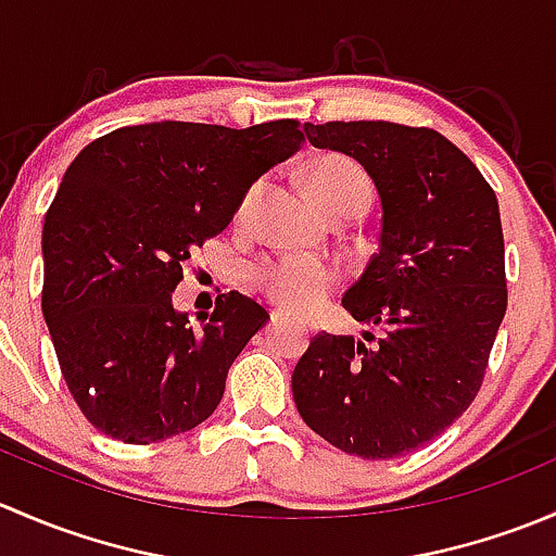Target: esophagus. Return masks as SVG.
I'll return each mask as SVG.
<instances>
[{
    "instance_id": "1",
    "label": "esophagus",
    "mask_w": 556,
    "mask_h": 556,
    "mask_svg": "<svg viewBox=\"0 0 556 556\" xmlns=\"http://www.w3.org/2000/svg\"><path fill=\"white\" fill-rule=\"evenodd\" d=\"M285 317H288V312H282V309L271 312V323H279V319H285Z\"/></svg>"
}]
</instances>
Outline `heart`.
<instances>
[{
    "label": "heart",
    "instance_id": "b5f03b06",
    "mask_svg": "<svg viewBox=\"0 0 556 556\" xmlns=\"http://www.w3.org/2000/svg\"><path fill=\"white\" fill-rule=\"evenodd\" d=\"M306 182L319 210L328 217L355 215L361 217L368 210L374 195V185L363 166L346 155H323L306 172ZM257 185L242 199L239 220L250 215L255 204ZM255 282L263 293L288 309H314L323 304L336 288V271L319 257L288 255L268 261L255 268Z\"/></svg>",
    "mask_w": 556,
    "mask_h": 556
}]
</instances>
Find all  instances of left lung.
Listing matches in <instances>:
<instances>
[{
    "mask_svg": "<svg viewBox=\"0 0 556 556\" xmlns=\"http://www.w3.org/2000/svg\"><path fill=\"white\" fill-rule=\"evenodd\" d=\"M382 199L379 250L341 304L377 336L319 333L293 371L299 414L363 459L419 450L470 406L506 314L501 210L473 161L433 128L306 123Z\"/></svg>",
    "mask_w": 556,
    "mask_h": 556,
    "instance_id": "1",
    "label": "left lung"
}]
</instances>
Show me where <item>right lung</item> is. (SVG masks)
I'll return each mask as SVG.
<instances>
[{"instance_id":"add662e5","label":"right lung","mask_w":556,"mask_h":556,"mask_svg":"<svg viewBox=\"0 0 556 556\" xmlns=\"http://www.w3.org/2000/svg\"><path fill=\"white\" fill-rule=\"evenodd\" d=\"M301 144L299 121H161L115 128L72 161L45 215L42 314L93 428L155 444L215 412L268 312L231 290L193 330L172 293L190 250L217 237L250 185Z\"/></svg>"}]
</instances>
